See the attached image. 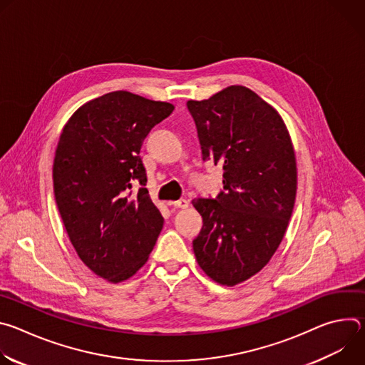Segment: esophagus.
<instances>
[{"instance_id": "esophagus-1", "label": "esophagus", "mask_w": 365, "mask_h": 365, "mask_svg": "<svg viewBox=\"0 0 365 365\" xmlns=\"http://www.w3.org/2000/svg\"><path fill=\"white\" fill-rule=\"evenodd\" d=\"M172 205L175 207H180V210H186V207H189V202L186 199H179V200H175L172 202Z\"/></svg>"}]
</instances>
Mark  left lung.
Wrapping results in <instances>:
<instances>
[{"mask_svg": "<svg viewBox=\"0 0 365 365\" xmlns=\"http://www.w3.org/2000/svg\"><path fill=\"white\" fill-rule=\"evenodd\" d=\"M187 108L203 160L224 165L225 189L192 200L203 220L193 252L207 277L232 287L262 272L286 234L297 189L293 143L277 110L241 85L189 99Z\"/></svg>", "mask_w": 365, "mask_h": 365, "instance_id": "8db88e82", "label": "left lung"}]
</instances>
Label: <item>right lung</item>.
Returning <instances> with one entry per match:
<instances>
[{
  "instance_id": "obj_1",
  "label": "right lung",
  "mask_w": 365,
  "mask_h": 365,
  "mask_svg": "<svg viewBox=\"0 0 365 365\" xmlns=\"http://www.w3.org/2000/svg\"><path fill=\"white\" fill-rule=\"evenodd\" d=\"M175 106L128 91L85 102L63 127L53 162V189L68 237L82 263L110 283L133 277L148 259L163 217L133 180L147 182L140 148Z\"/></svg>"
}]
</instances>
